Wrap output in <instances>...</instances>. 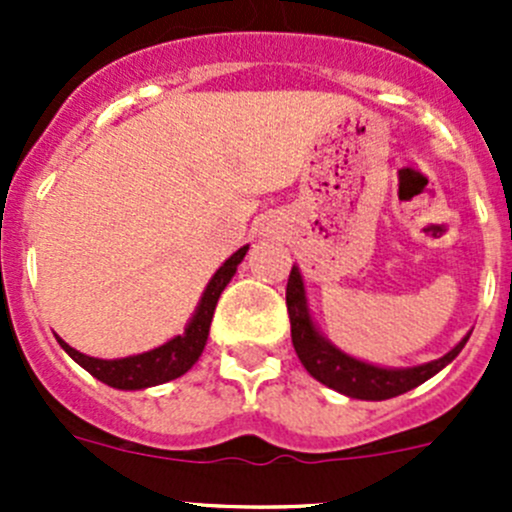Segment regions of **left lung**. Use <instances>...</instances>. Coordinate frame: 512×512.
Here are the masks:
<instances>
[{"label": "left lung", "mask_w": 512, "mask_h": 512, "mask_svg": "<svg viewBox=\"0 0 512 512\" xmlns=\"http://www.w3.org/2000/svg\"><path fill=\"white\" fill-rule=\"evenodd\" d=\"M287 312L289 324H292L294 352H297L304 369L314 379L322 381L324 386H329V389L339 391V394L349 396V399L361 401L394 399V396L416 389L423 381L436 376L443 366L451 364L461 354V349L466 347L468 337H471V332H468L441 359H433L428 364L418 366H404V369L369 364V361L356 359V356L342 352L337 344H332L319 332V327L312 319V312H309L307 289H304L302 272H299L297 265L292 267L287 280Z\"/></svg>", "instance_id": "left-lung-1"}]
</instances>
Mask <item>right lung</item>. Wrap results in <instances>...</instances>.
<instances>
[{"label":"right lung","mask_w":512,"mask_h":512,"mask_svg":"<svg viewBox=\"0 0 512 512\" xmlns=\"http://www.w3.org/2000/svg\"><path fill=\"white\" fill-rule=\"evenodd\" d=\"M247 250H250V245H242L240 250L232 252L223 265L218 267V272L210 277L208 287H205L193 317L185 324V332L168 339V342L151 349V352L123 356V359H96V356L76 352V349L69 347L61 337H56V342L61 344V349H64L76 364L84 366L91 376H96L103 384L113 386V389L141 391L151 389V386L165 384V381L178 379L185 371L193 369V364L200 359V354H203L205 344H208L215 304H218L223 289L230 285V280L235 277L237 265H240L242 257L247 255Z\"/></svg>","instance_id":"add662e5"}]
</instances>
